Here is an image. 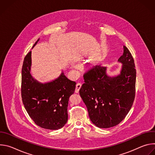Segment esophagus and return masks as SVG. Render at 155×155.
I'll list each match as a JSON object with an SVG mask.
<instances>
[{"label":"esophagus","mask_w":155,"mask_h":155,"mask_svg":"<svg viewBox=\"0 0 155 155\" xmlns=\"http://www.w3.org/2000/svg\"><path fill=\"white\" fill-rule=\"evenodd\" d=\"M81 83H77V84H76L75 91V92L76 93H78L79 90H80V89L81 88Z\"/></svg>","instance_id":"esophagus-1"}]
</instances>
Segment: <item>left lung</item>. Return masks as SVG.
Listing matches in <instances>:
<instances>
[{
  "label": "left lung",
  "instance_id": "1",
  "mask_svg": "<svg viewBox=\"0 0 155 155\" xmlns=\"http://www.w3.org/2000/svg\"><path fill=\"white\" fill-rule=\"evenodd\" d=\"M118 61L123 64L116 77L107 74V68L96 65L83 75L80 95L85 104L93 124L109 128L121 123L133 104L136 94V70L134 60L124 46Z\"/></svg>",
  "mask_w": 155,
  "mask_h": 155
}]
</instances>
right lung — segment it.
<instances>
[{
    "label": "right lung",
    "instance_id": "add662e5",
    "mask_svg": "<svg viewBox=\"0 0 155 155\" xmlns=\"http://www.w3.org/2000/svg\"><path fill=\"white\" fill-rule=\"evenodd\" d=\"M31 51L25 56L22 68L21 97L24 106L37 126L59 129L68 121L69 99L74 93L76 83L69 80L63 72L51 82L39 83L31 75Z\"/></svg>",
    "mask_w": 155,
    "mask_h": 155
}]
</instances>
